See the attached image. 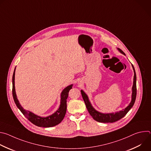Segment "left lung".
<instances>
[{
	"mask_svg": "<svg viewBox=\"0 0 151 151\" xmlns=\"http://www.w3.org/2000/svg\"><path fill=\"white\" fill-rule=\"evenodd\" d=\"M118 50L123 54L125 55V53L119 48H118ZM132 67L133 68L134 70V81H133V85L132 87V90H133V93H132V100L131 103H130L125 109H123L122 111H121L119 112H116V113H113V114H102L100 112H99L98 111H96L93 106H91L90 102L89 101L88 98L83 91L81 90V94L83 98V100L85 103L86 107H87V109L89 112V114H90V115L93 118V119L94 120H96L97 122H103V123H108V122H116L118 120H119L120 119H121L122 118H123L127 113L130 110V109L133 106L134 103H135V100H136V94H137V88H136V72L134 68V66L132 64Z\"/></svg>",
	"mask_w": 151,
	"mask_h": 151,
	"instance_id": "left-lung-1",
	"label": "left lung"
}]
</instances>
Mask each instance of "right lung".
Masks as SVG:
<instances>
[{
	"label": "right lung",
	"instance_id": "1",
	"mask_svg": "<svg viewBox=\"0 0 151 151\" xmlns=\"http://www.w3.org/2000/svg\"><path fill=\"white\" fill-rule=\"evenodd\" d=\"M15 71L14 70L13 76H12V96L18 108L22 112V114L33 124L37 127H51L60 124L63 119L64 116L66 113L67 109V99L68 97L69 92L70 89L72 88V85H70L62 91L61 94V104L59 109L52 115L47 117H40L35 115L33 113L26 111L20 105L16 96L15 85H14V79H15Z\"/></svg>",
	"mask_w": 151,
	"mask_h": 151
}]
</instances>
